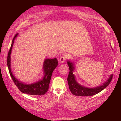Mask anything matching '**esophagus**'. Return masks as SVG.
I'll return each instance as SVG.
<instances>
[{"label": "esophagus", "instance_id": "34e87169", "mask_svg": "<svg viewBox=\"0 0 121 121\" xmlns=\"http://www.w3.org/2000/svg\"><path fill=\"white\" fill-rule=\"evenodd\" d=\"M66 57L65 56H63L62 57H61L60 58V60H59V61L60 63H62L64 62H65V61L66 60Z\"/></svg>", "mask_w": 121, "mask_h": 121}]
</instances>
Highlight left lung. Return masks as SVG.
Listing matches in <instances>:
<instances>
[{"label":"left lung","instance_id":"obj_1","mask_svg":"<svg viewBox=\"0 0 121 121\" xmlns=\"http://www.w3.org/2000/svg\"><path fill=\"white\" fill-rule=\"evenodd\" d=\"M67 64L69 67V72L68 77L67 80L69 89L72 93L77 96H91L96 95L105 88L109 84L112 80L113 75L111 74L106 81L103 84L95 88H88L79 84L76 80L73 72L74 71L75 66L74 62L68 60Z\"/></svg>","mask_w":121,"mask_h":121}]
</instances>
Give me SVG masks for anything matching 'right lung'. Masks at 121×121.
<instances>
[{
  "instance_id": "1",
  "label": "right lung",
  "mask_w": 121,
  "mask_h": 121,
  "mask_svg": "<svg viewBox=\"0 0 121 121\" xmlns=\"http://www.w3.org/2000/svg\"><path fill=\"white\" fill-rule=\"evenodd\" d=\"M18 33L16 34L13 39L11 46L7 56V66L13 81H14L18 89L23 93L31 95H38V96L44 95L48 89L52 73L54 69L58 65V61L56 58H47L44 59L43 66L44 74L43 78L41 80L30 84L24 83V82L19 80L13 73L11 67V54L12 49L13 46L14 41Z\"/></svg>"
}]
</instances>
